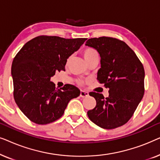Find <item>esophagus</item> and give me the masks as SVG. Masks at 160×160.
I'll list each match as a JSON object with an SVG mask.
<instances>
[{"label": "esophagus", "instance_id": "esophagus-1", "mask_svg": "<svg viewBox=\"0 0 160 160\" xmlns=\"http://www.w3.org/2000/svg\"><path fill=\"white\" fill-rule=\"evenodd\" d=\"M89 95V93L87 92H86V91H83V90H82L80 92V97H82V98H86V97H87V96Z\"/></svg>", "mask_w": 160, "mask_h": 160}]
</instances>
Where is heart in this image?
<instances>
[{
	"instance_id": "obj_1",
	"label": "heart",
	"mask_w": 160,
	"mask_h": 160,
	"mask_svg": "<svg viewBox=\"0 0 160 160\" xmlns=\"http://www.w3.org/2000/svg\"><path fill=\"white\" fill-rule=\"evenodd\" d=\"M82 54H83V56H84V60H86V62L87 61H88L89 60H90L91 58H94V57L98 55V52L96 51L95 49H93V48H89V47L86 48V49L83 50ZM78 84L80 85H83L84 84V82H83L82 81H80V82H78Z\"/></svg>"
}]
</instances>
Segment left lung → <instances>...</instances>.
Instances as JSON below:
<instances>
[{
    "instance_id": "left-lung-1",
    "label": "left lung",
    "mask_w": 160,
    "mask_h": 160,
    "mask_svg": "<svg viewBox=\"0 0 160 160\" xmlns=\"http://www.w3.org/2000/svg\"><path fill=\"white\" fill-rule=\"evenodd\" d=\"M88 47L100 56L97 79L108 88L109 95L91 92L96 106L87 111L89 119L104 129H114L126 124L132 117L144 95L145 71L141 61L125 42L112 37L89 38Z\"/></svg>"
}]
</instances>
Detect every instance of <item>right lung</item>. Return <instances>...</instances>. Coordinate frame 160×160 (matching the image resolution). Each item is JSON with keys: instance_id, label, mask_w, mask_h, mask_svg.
<instances>
[{"instance_id": "obj_1", "label": "right lung", "mask_w": 160, "mask_h": 160, "mask_svg": "<svg viewBox=\"0 0 160 160\" xmlns=\"http://www.w3.org/2000/svg\"><path fill=\"white\" fill-rule=\"evenodd\" d=\"M87 38L66 39L39 36L25 43L12 65L14 98L19 109L38 124L52 123L62 117L70 100L80 90L71 84L60 89L52 82L56 72L65 71L67 59Z\"/></svg>"}]
</instances>
